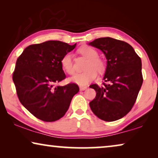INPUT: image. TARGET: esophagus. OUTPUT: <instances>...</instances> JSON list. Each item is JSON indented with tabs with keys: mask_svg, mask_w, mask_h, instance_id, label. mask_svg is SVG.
Here are the masks:
<instances>
[{
	"mask_svg": "<svg viewBox=\"0 0 158 158\" xmlns=\"http://www.w3.org/2000/svg\"><path fill=\"white\" fill-rule=\"evenodd\" d=\"M87 86H80V90H85L87 89Z\"/></svg>",
	"mask_w": 158,
	"mask_h": 158,
	"instance_id": "34e87169",
	"label": "esophagus"
}]
</instances>
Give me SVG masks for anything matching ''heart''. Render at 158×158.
<instances>
[{
    "mask_svg": "<svg viewBox=\"0 0 158 158\" xmlns=\"http://www.w3.org/2000/svg\"><path fill=\"white\" fill-rule=\"evenodd\" d=\"M80 53L88 59L85 64L86 70L81 73H77L70 78V81L77 85H86L90 81H94L97 76L96 71L98 73H103L106 70L105 62L98 57V52L94 47L90 46H83L79 49ZM62 68L69 75H73L75 73L74 64L73 56L70 53H67L62 57Z\"/></svg>",
    "mask_w": 158,
    "mask_h": 158,
    "instance_id": "heart-1",
    "label": "heart"
}]
</instances>
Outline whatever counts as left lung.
I'll list each match as a JSON object with an SVG mask.
<instances>
[{
  "label": "left lung",
  "instance_id": "obj_1",
  "mask_svg": "<svg viewBox=\"0 0 158 158\" xmlns=\"http://www.w3.org/2000/svg\"><path fill=\"white\" fill-rule=\"evenodd\" d=\"M104 53L107 67L102 86L90 87L96 96L89 103L97 117L114 122L132 109L143 82L141 58L128 43L111 37L98 38L89 43Z\"/></svg>",
  "mask_w": 158,
  "mask_h": 158
}]
</instances>
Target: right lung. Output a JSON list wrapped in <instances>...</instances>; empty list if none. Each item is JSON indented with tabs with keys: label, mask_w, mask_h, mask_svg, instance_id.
I'll return each mask as SVG.
<instances>
[{
	"label": "right lung",
	"mask_w": 158,
	"mask_h": 158,
	"mask_svg": "<svg viewBox=\"0 0 158 158\" xmlns=\"http://www.w3.org/2000/svg\"><path fill=\"white\" fill-rule=\"evenodd\" d=\"M75 46L47 41L29 45L17 59L13 73L16 94L21 104L39 119L47 122L60 119L79 91L75 83L56 85L66 77L60 63L62 57Z\"/></svg>",
	"instance_id": "right-lung-1"
}]
</instances>
